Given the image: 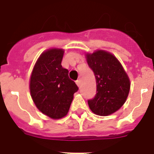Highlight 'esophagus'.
<instances>
[{"mask_svg": "<svg viewBox=\"0 0 154 154\" xmlns=\"http://www.w3.org/2000/svg\"><path fill=\"white\" fill-rule=\"evenodd\" d=\"M76 84H77V86H78V87H80V80H76Z\"/></svg>", "mask_w": 154, "mask_h": 154, "instance_id": "34e87169", "label": "esophagus"}]
</instances>
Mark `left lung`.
I'll list each match as a JSON object with an SVG mask.
<instances>
[{
    "label": "left lung",
    "instance_id": "left-lung-1",
    "mask_svg": "<svg viewBox=\"0 0 154 154\" xmlns=\"http://www.w3.org/2000/svg\"><path fill=\"white\" fill-rule=\"evenodd\" d=\"M86 56L96 80V94L88 100L89 107L95 114L108 116L126 102L130 89L129 78L120 62L111 53L98 50Z\"/></svg>",
    "mask_w": 154,
    "mask_h": 154
}]
</instances>
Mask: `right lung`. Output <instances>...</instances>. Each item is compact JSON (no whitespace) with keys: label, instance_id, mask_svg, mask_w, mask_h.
Listing matches in <instances>:
<instances>
[{"label":"right lung","instance_id":"1","mask_svg":"<svg viewBox=\"0 0 154 154\" xmlns=\"http://www.w3.org/2000/svg\"><path fill=\"white\" fill-rule=\"evenodd\" d=\"M64 50L50 49L37 59L30 79V92L40 111L52 119L66 116L78 87L62 68Z\"/></svg>","mask_w":154,"mask_h":154}]
</instances>
